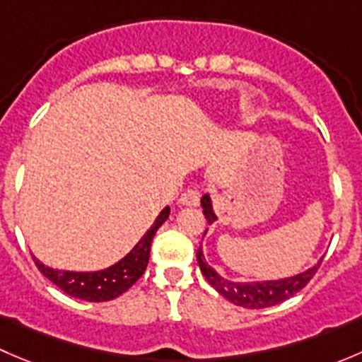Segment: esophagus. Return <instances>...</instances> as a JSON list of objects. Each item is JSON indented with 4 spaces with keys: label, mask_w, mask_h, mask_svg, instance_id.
<instances>
[{
    "label": "esophagus",
    "mask_w": 362,
    "mask_h": 362,
    "mask_svg": "<svg viewBox=\"0 0 362 362\" xmlns=\"http://www.w3.org/2000/svg\"><path fill=\"white\" fill-rule=\"evenodd\" d=\"M199 191L196 187H189L182 192L180 199H178V204H185V206H198L199 204Z\"/></svg>",
    "instance_id": "obj_1"
}]
</instances>
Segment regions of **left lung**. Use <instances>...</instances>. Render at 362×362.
<instances>
[{
    "label": "left lung",
    "instance_id": "1",
    "mask_svg": "<svg viewBox=\"0 0 362 362\" xmlns=\"http://www.w3.org/2000/svg\"><path fill=\"white\" fill-rule=\"evenodd\" d=\"M202 206H203V214L206 217L208 224L215 221V214L211 210V203L210 198L206 194L202 198ZM198 264L202 268V273L204 279L208 280L211 287L217 291L218 294L224 296L226 299H229L235 305L243 306V308H268V306H275L279 303H284L286 299H289L291 296H294L296 293L306 287V284L315 276L317 269L320 268L322 264V259L317 262L313 268H310L308 272L299 273V275L291 276V279L286 280H275V282H261V284H238V282H229V280L222 279L221 275H217L211 266L206 264L203 257L202 247L198 249Z\"/></svg>",
    "mask_w": 362,
    "mask_h": 362
}]
</instances>
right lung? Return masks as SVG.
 <instances>
[{"instance_id":"add662e5","label":"right lung","mask_w":362,"mask_h":362,"mask_svg":"<svg viewBox=\"0 0 362 362\" xmlns=\"http://www.w3.org/2000/svg\"><path fill=\"white\" fill-rule=\"evenodd\" d=\"M170 215V208H164L156 218L154 226L144 235V238L136 243L133 250L119 261L117 264L107 269L93 273H75V272H61V269H52L49 266H43L36 257H33L36 268L42 275L52 284H56L61 291L73 296V298L86 299V301L100 303L110 301L117 296L126 293L129 287L136 284V280L144 275L145 268L148 264V255H151V243L154 238L156 231L163 226Z\"/></svg>"}]
</instances>
